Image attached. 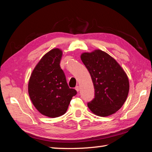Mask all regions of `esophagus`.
Instances as JSON below:
<instances>
[{"label": "esophagus", "mask_w": 152, "mask_h": 152, "mask_svg": "<svg viewBox=\"0 0 152 152\" xmlns=\"http://www.w3.org/2000/svg\"><path fill=\"white\" fill-rule=\"evenodd\" d=\"M75 90H77V92H79V91L80 90V88H79V86H77L75 87Z\"/></svg>", "instance_id": "obj_1"}]
</instances>
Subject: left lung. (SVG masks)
<instances>
[{"label": "left lung", "mask_w": 152, "mask_h": 152, "mask_svg": "<svg viewBox=\"0 0 152 152\" xmlns=\"http://www.w3.org/2000/svg\"><path fill=\"white\" fill-rule=\"evenodd\" d=\"M80 58L88 70L95 89L94 98L88 103V107L99 116L115 113L122 107L129 93L126 72L112 56L102 50L84 53Z\"/></svg>", "instance_id": "1"}]
</instances>
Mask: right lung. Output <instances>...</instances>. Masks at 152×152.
Wrapping results in <instances>:
<instances>
[{
    "instance_id": "obj_1",
    "label": "right lung",
    "mask_w": 152,
    "mask_h": 152,
    "mask_svg": "<svg viewBox=\"0 0 152 152\" xmlns=\"http://www.w3.org/2000/svg\"><path fill=\"white\" fill-rule=\"evenodd\" d=\"M62 51L53 49L43 56L30 75L28 90L34 106L43 115L56 118L67 111L77 91L69 88L60 66Z\"/></svg>"
}]
</instances>
